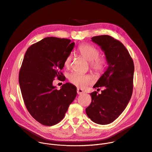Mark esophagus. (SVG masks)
I'll return each instance as SVG.
<instances>
[{
    "mask_svg": "<svg viewBox=\"0 0 152 152\" xmlns=\"http://www.w3.org/2000/svg\"><path fill=\"white\" fill-rule=\"evenodd\" d=\"M77 94H83V90L80 89V88H77Z\"/></svg>",
    "mask_w": 152,
    "mask_h": 152,
    "instance_id": "1",
    "label": "esophagus"
}]
</instances>
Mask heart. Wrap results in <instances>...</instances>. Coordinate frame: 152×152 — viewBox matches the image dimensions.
<instances>
[{
  "label": "heart",
  "mask_w": 152,
  "mask_h": 152,
  "mask_svg": "<svg viewBox=\"0 0 152 152\" xmlns=\"http://www.w3.org/2000/svg\"><path fill=\"white\" fill-rule=\"evenodd\" d=\"M78 50L81 56L88 61H90L91 67L96 74H100L103 72L107 64V61L103 57H99V50L96 47L89 44L84 43L79 45ZM72 58V54L69 55L64 60L65 66L69 67L71 65ZM69 80L72 84L80 88H85L94 82V78L91 75L77 72L70 75Z\"/></svg>",
  "instance_id": "b5f03b06"
}]
</instances>
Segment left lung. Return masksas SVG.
Wrapping results in <instances>:
<instances>
[{
  "label": "left lung",
  "mask_w": 152,
  "mask_h": 152,
  "mask_svg": "<svg viewBox=\"0 0 152 152\" xmlns=\"http://www.w3.org/2000/svg\"><path fill=\"white\" fill-rule=\"evenodd\" d=\"M105 55L107 67L93 88L104 87L101 94L91 93L92 102L86 113L92 121L107 125L121 114L129 102L133 92L134 67L132 58L120 41L108 35L94 37Z\"/></svg>",
  "instance_id": "left-lung-1"
}]
</instances>
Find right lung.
<instances>
[{
    "instance_id": "obj_1",
    "label": "right lung",
    "mask_w": 152,
    "mask_h": 152,
    "mask_svg": "<svg viewBox=\"0 0 152 152\" xmlns=\"http://www.w3.org/2000/svg\"><path fill=\"white\" fill-rule=\"evenodd\" d=\"M68 39L47 37L27 49L20 70L19 82L27 110L40 124L52 126L59 123L77 96V88L70 83L60 90L53 85L66 58L75 43Z\"/></svg>"
}]
</instances>
